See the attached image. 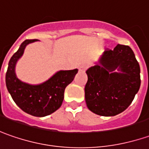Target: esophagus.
Here are the masks:
<instances>
[{
	"label": "esophagus",
	"mask_w": 149,
	"mask_h": 149,
	"mask_svg": "<svg viewBox=\"0 0 149 149\" xmlns=\"http://www.w3.org/2000/svg\"><path fill=\"white\" fill-rule=\"evenodd\" d=\"M87 68H88V66H87V65H86V64L81 65V66L79 67V71L80 72H84V71L86 70Z\"/></svg>",
	"instance_id": "esophagus-1"
}]
</instances>
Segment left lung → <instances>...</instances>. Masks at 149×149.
I'll return each mask as SVG.
<instances>
[{"label":"left lung","mask_w":149,"mask_h":149,"mask_svg":"<svg viewBox=\"0 0 149 149\" xmlns=\"http://www.w3.org/2000/svg\"><path fill=\"white\" fill-rule=\"evenodd\" d=\"M85 100L98 116H115L130 106L140 87V68L130 47L118 44L105 50L86 70Z\"/></svg>","instance_id":"1"}]
</instances>
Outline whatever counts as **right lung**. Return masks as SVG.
I'll use <instances>...</instances> for the list:
<instances>
[{"mask_svg": "<svg viewBox=\"0 0 149 149\" xmlns=\"http://www.w3.org/2000/svg\"><path fill=\"white\" fill-rule=\"evenodd\" d=\"M36 41L37 39L24 40L10 59L6 84L13 100L21 110L33 116L44 117L62 105L65 88L73 81L78 69L60 70L40 84H29L19 79L15 73L16 63L23 56L26 46Z\"/></svg>", "mask_w": 149, "mask_h": 149, "instance_id": "add662e5", "label": "right lung"}]
</instances>
